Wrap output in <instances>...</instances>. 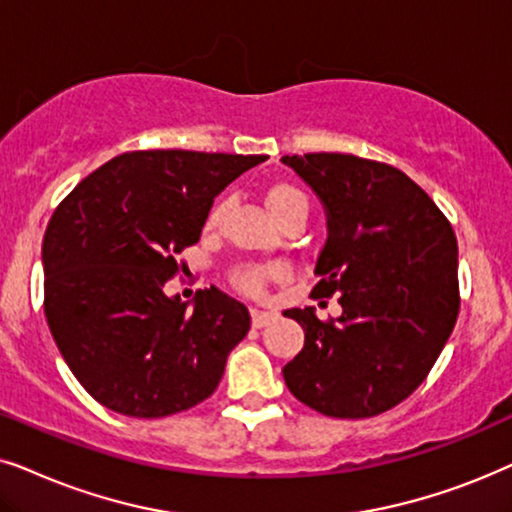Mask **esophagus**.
<instances>
[{"instance_id": "34e87169", "label": "esophagus", "mask_w": 512, "mask_h": 512, "mask_svg": "<svg viewBox=\"0 0 512 512\" xmlns=\"http://www.w3.org/2000/svg\"><path fill=\"white\" fill-rule=\"evenodd\" d=\"M274 318H276V316H274V313H271V311L252 309V327H264V325H269Z\"/></svg>"}]
</instances>
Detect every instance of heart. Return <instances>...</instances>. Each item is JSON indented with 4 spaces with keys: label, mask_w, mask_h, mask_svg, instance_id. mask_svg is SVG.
<instances>
[{
    "label": "heart",
    "mask_w": 512,
    "mask_h": 512,
    "mask_svg": "<svg viewBox=\"0 0 512 512\" xmlns=\"http://www.w3.org/2000/svg\"><path fill=\"white\" fill-rule=\"evenodd\" d=\"M267 203L276 220H281V217H285L288 213H295V210H306V213H309V201H306V196L292 185L271 187L267 192ZM222 213H224V199L215 201L213 208L208 210V220H206L208 227H215V224L220 222ZM264 281H267V271L257 267H245L243 271H238L236 276V285L248 292V295H260L264 288Z\"/></svg>",
    "instance_id": "heart-1"
}]
</instances>
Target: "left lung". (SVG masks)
<instances>
[{
    "label": "left lung",
    "mask_w": 512,
    "mask_h": 512,
    "mask_svg": "<svg viewBox=\"0 0 512 512\" xmlns=\"http://www.w3.org/2000/svg\"><path fill=\"white\" fill-rule=\"evenodd\" d=\"M327 215L311 297L339 295L342 316H285L304 349L283 367L290 393L335 419L391 410L428 377L459 316L452 224L403 170L353 154L283 156Z\"/></svg>",
    "instance_id": "1"
}]
</instances>
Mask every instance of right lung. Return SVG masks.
Wrapping results in <instances>:
<instances>
[{"mask_svg": "<svg viewBox=\"0 0 512 512\" xmlns=\"http://www.w3.org/2000/svg\"><path fill=\"white\" fill-rule=\"evenodd\" d=\"M262 154L149 149L114 156L53 213L42 243L44 313L65 363L107 410L159 419L220 384L250 313L217 288L194 306L163 292L199 243L215 196Z\"/></svg>", "mask_w": 512, "mask_h": 512, "instance_id": "right-lung-1", "label": "right lung"}]
</instances>
